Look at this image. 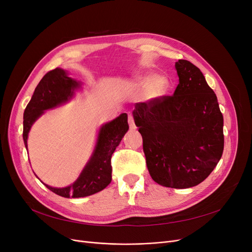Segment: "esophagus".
Returning <instances> with one entry per match:
<instances>
[{
  "mask_svg": "<svg viewBox=\"0 0 252 252\" xmlns=\"http://www.w3.org/2000/svg\"><path fill=\"white\" fill-rule=\"evenodd\" d=\"M128 123H129V127H130V129H135V124H134V120H133V117L132 114H128Z\"/></svg>",
  "mask_w": 252,
  "mask_h": 252,
  "instance_id": "1",
  "label": "esophagus"
}]
</instances>
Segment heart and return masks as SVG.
Returning a JSON list of instances; mask_svg holds the SVG:
<instances>
[{
  "instance_id": "heart-1",
  "label": "heart",
  "mask_w": 252,
  "mask_h": 252,
  "mask_svg": "<svg viewBox=\"0 0 252 252\" xmlns=\"http://www.w3.org/2000/svg\"><path fill=\"white\" fill-rule=\"evenodd\" d=\"M139 83L141 85H148V93L151 96H158L163 94L168 88V82L163 77L150 78L145 77L139 79Z\"/></svg>"
}]
</instances>
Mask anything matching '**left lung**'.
Returning <instances> with one entry per match:
<instances>
[{"label": "left lung", "mask_w": 252, "mask_h": 252, "mask_svg": "<svg viewBox=\"0 0 252 252\" xmlns=\"http://www.w3.org/2000/svg\"><path fill=\"white\" fill-rule=\"evenodd\" d=\"M175 69L174 94L136 103L133 118L152 180L183 189L199 185L218 165L224 150L223 114L199 68L179 60Z\"/></svg>", "instance_id": "8db88e82"}]
</instances>
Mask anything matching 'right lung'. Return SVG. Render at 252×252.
<instances>
[{
	"label": "right lung",
	"instance_id": "1",
	"mask_svg": "<svg viewBox=\"0 0 252 252\" xmlns=\"http://www.w3.org/2000/svg\"><path fill=\"white\" fill-rule=\"evenodd\" d=\"M80 84L67 77L65 70L61 68L48 71L37 84L32 100L26 106L23 122V139L27 147V138L30 127L44 110L56 107L73 94V90ZM129 126L127 114L105 124L98 133L96 146L89 163L82 171L79 179L72 185L65 188L46 187L58 195L63 197H84L94 194L107 187L111 182V157L119 146Z\"/></svg>",
	"mask_w": 252,
	"mask_h": 252
}]
</instances>
